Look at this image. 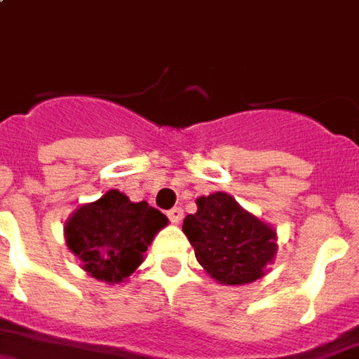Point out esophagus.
I'll return each instance as SVG.
<instances>
[{
  "label": "esophagus",
  "mask_w": 359,
  "mask_h": 359,
  "mask_svg": "<svg viewBox=\"0 0 359 359\" xmlns=\"http://www.w3.org/2000/svg\"><path fill=\"white\" fill-rule=\"evenodd\" d=\"M168 217H170V221H172V223H180V221L184 219V209L172 208L170 211H168Z\"/></svg>",
  "instance_id": "obj_1"
}]
</instances>
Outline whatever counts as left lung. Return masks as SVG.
<instances>
[{
    "mask_svg": "<svg viewBox=\"0 0 359 359\" xmlns=\"http://www.w3.org/2000/svg\"><path fill=\"white\" fill-rule=\"evenodd\" d=\"M184 219V233L197 263L221 285H249L264 276L276 255V231L223 191L196 201Z\"/></svg>",
    "mask_w": 359,
    "mask_h": 359,
    "instance_id": "1",
    "label": "left lung"
}]
</instances>
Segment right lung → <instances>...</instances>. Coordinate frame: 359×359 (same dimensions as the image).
Returning <instances> with one entry per match:
<instances>
[{"instance_id": "right-lung-1", "label": "right lung", "mask_w": 359, "mask_h": 359, "mask_svg": "<svg viewBox=\"0 0 359 359\" xmlns=\"http://www.w3.org/2000/svg\"><path fill=\"white\" fill-rule=\"evenodd\" d=\"M165 225L168 217L162 211L110 189L67 219L65 239L88 275L118 285L140 266L148 245Z\"/></svg>"}]
</instances>
